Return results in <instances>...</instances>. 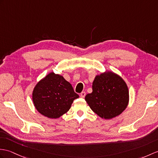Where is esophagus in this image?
<instances>
[{
  "instance_id": "1",
  "label": "esophagus",
  "mask_w": 158,
  "mask_h": 158,
  "mask_svg": "<svg viewBox=\"0 0 158 158\" xmlns=\"http://www.w3.org/2000/svg\"><path fill=\"white\" fill-rule=\"evenodd\" d=\"M85 95H86V93L85 92V91H82L81 93L80 94V97L81 98H85Z\"/></svg>"
}]
</instances>
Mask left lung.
I'll use <instances>...</instances> for the list:
<instances>
[{"instance_id":"obj_1","label":"left lung","mask_w":158,"mask_h":158,"mask_svg":"<svg viewBox=\"0 0 158 158\" xmlns=\"http://www.w3.org/2000/svg\"><path fill=\"white\" fill-rule=\"evenodd\" d=\"M92 90L85 96V101L102 118L111 119L118 116L129 103V90L126 83L112 72L97 75L92 84Z\"/></svg>"}]
</instances>
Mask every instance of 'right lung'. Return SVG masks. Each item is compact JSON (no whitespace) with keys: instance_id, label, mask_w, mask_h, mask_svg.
Masks as SVG:
<instances>
[{"instance_id":"obj_1","label":"right lung","mask_w":158,"mask_h":158,"mask_svg":"<svg viewBox=\"0 0 158 158\" xmlns=\"http://www.w3.org/2000/svg\"><path fill=\"white\" fill-rule=\"evenodd\" d=\"M79 98L71 84L62 76L50 73L35 85L32 99L35 108L49 118H57L67 112Z\"/></svg>"}]
</instances>
